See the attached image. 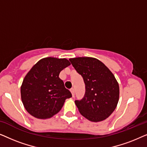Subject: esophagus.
<instances>
[{"instance_id":"34e87169","label":"esophagus","mask_w":147,"mask_h":147,"mask_svg":"<svg viewBox=\"0 0 147 147\" xmlns=\"http://www.w3.org/2000/svg\"><path fill=\"white\" fill-rule=\"evenodd\" d=\"M70 92H71L72 96H73V97H74V96H75V90H74V88H71V89L70 90Z\"/></svg>"}]
</instances>
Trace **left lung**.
Instances as JSON below:
<instances>
[{"label": "left lung", "mask_w": 147, "mask_h": 147, "mask_svg": "<svg viewBox=\"0 0 147 147\" xmlns=\"http://www.w3.org/2000/svg\"><path fill=\"white\" fill-rule=\"evenodd\" d=\"M83 78L86 92L76 100L80 114L92 122H100L111 115L119 100V86L113 74L96 58L82 57L69 59Z\"/></svg>", "instance_id": "obj_1"}]
</instances>
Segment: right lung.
I'll list each match as a JSON object with an SVG mask.
<instances>
[{"label":"right lung","mask_w":147,"mask_h":147,"mask_svg":"<svg viewBox=\"0 0 147 147\" xmlns=\"http://www.w3.org/2000/svg\"><path fill=\"white\" fill-rule=\"evenodd\" d=\"M70 64L65 58L46 57L28 72L22 83L21 95L24 107L31 115L39 119L51 118L71 97L59 78L60 71Z\"/></svg>","instance_id":"obj_1"}]
</instances>
